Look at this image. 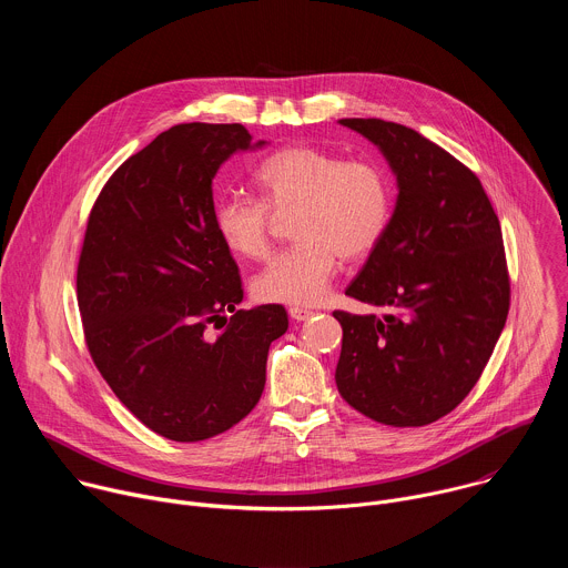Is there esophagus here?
I'll return each instance as SVG.
<instances>
[{"mask_svg":"<svg viewBox=\"0 0 568 568\" xmlns=\"http://www.w3.org/2000/svg\"><path fill=\"white\" fill-rule=\"evenodd\" d=\"M290 316L294 318V321H305V318H310L314 312L312 310H307V307H301V305H292L290 310Z\"/></svg>","mask_w":568,"mask_h":568,"instance_id":"1","label":"esophagus"}]
</instances>
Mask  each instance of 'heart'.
<instances>
[{
  "instance_id": "1",
  "label": "heart",
  "mask_w": 568,
  "mask_h": 568,
  "mask_svg": "<svg viewBox=\"0 0 568 568\" xmlns=\"http://www.w3.org/2000/svg\"><path fill=\"white\" fill-rule=\"evenodd\" d=\"M254 184L261 202L222 197L213 229L240 258H263L270 247V213H294V247L281 252L254 278V294L270 303L314 305L326 296L342 256H368L382 240L390 211L388 175L364 159H342L314 145H287L263 159Z\"/></svg>"
}]
</instances>
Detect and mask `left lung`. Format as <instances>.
I'll list each match as a JSON object with an SVG mask.
<instances>
[{
	"label": "left lung",
	"mask_w": 568,
	"mask_h": 568,
	"mask_svg": "<svg viewBox=\"0 0 568 568\" xmlns=\"http://www.w3.org/2000/svg\"><path fill=\"white\" fill-rule=\"evenodd\" d=\"M395 175L388 226L346 294L388 314L333 312L337 388L390 427H423L463 402L506 326L510 283L499 217L478 178L420 132L342 119Z\"/></svg>",
	"instance_id": "1"
}]
</instances>
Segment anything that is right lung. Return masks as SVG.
Returning a JSON list of instances; mask_svg holds the SVG:
<instances>
[{
    "label": "right lung",
    "mask_w": 568,
    "mask_h": 568,
    "mask_svg": "<svg viewBox=\"0 0 568 568\" xmlns=\"http://www.w3.org/2000/svg\"><path fill=\"white\" fill-rule=\"evenodd\" d=\"M265 143L240 123L175 125L123 161L88 222L75 276L88 348L116 397L169 440L245 418L287 331L283 305L235 310L237 265L213 229L215 173Z\"/></svg>",
    "instance_id": "obj_1"
}]
</instances>
